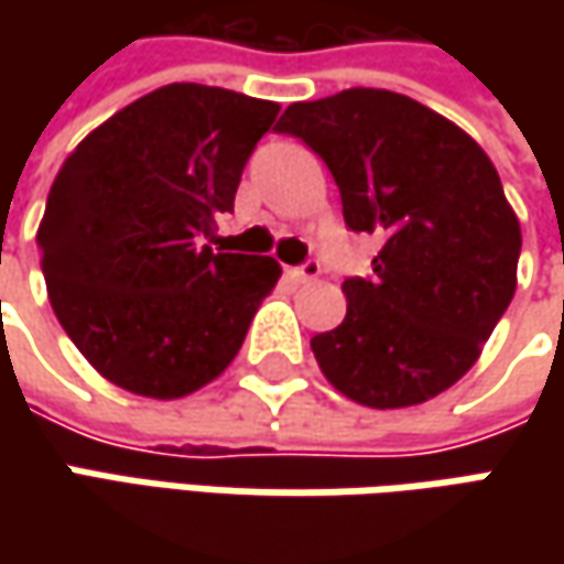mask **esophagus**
Returning <instances> with one entry per match:
<instances>
[{
  "label": "esophagus",
  "instance_id": "34e87169",
  "mask_svg": "<svg viewBox=\"0 0 564 564\" xmlns=\"http://www.w3.org/2000/svg\"><path fill=\"white\" fill-rule=\"evenodd\" d=\"M319 272H323L319 270V263H316V260H307V263H301V267H292L289 275H292L294 282H314Z\"/></svg>",
  "mask_w": 564,
  "mask_h": 564
}]
</instances>
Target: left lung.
I'll return each instance as SVG.
<instances>
[{"label": "left lung", "instance_id": "obj_1", "mask_svg": "<svg viewBox=\"0 0 564 564\" xmlns=\"http://www.w3.org/2000/svg\"><path fill=\"white\" fill-rule=\"evenodd\" d=\"M329 165L345 226L377 231L373 275L345 279L348 314L311 338L323 377L367 408L421 404L480 358L518 282L521 226L496 165L417 99L351 87L275 121Z\"/></svg>", "mask_w": 564, "mask_h": 564}]
</instances>
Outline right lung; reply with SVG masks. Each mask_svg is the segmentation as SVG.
<instances>
[{
    "mask_svg": "<svg viewBox=\"0 0 564 564\" xmlns=\"http://www.w3.org/2000/svg\"><path fill=\"white\" fill-rule=\"evenodd\" d=\"M279 102L206 84L134 99L77 143L36 231L62 329L97 373L147 399H182L235 360L272 257L213 253L216 216Z\"/></svg>",
    "mask_w": 564,
    "mask_h": 564,
    "instance_id": "obj_1",
    "label": "right lung"
}]
</instances>
